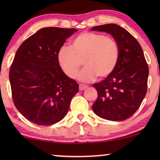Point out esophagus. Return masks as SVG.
Returning <instances> with one entry per match:
<instances>
[{"mask_svg": "<svg viewBox=\"0 0 160 160\" xmlns=\"http://www.w3.org/2000/svg\"><path fill=\"white\" fill-rule=\"evenodd\" d=\"M87 85H84V84H79V90L80 91H83V90H84L85 89H87Z\"/></svg>", "mask_w": 160, "mask_h": 160, "instance_id": "34e87169", "label": "esophagus"}]
</instances>
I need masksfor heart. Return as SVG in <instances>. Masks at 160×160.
Listing matches in <instances>:
<instances>
[{"label": "heart", "mask_w": 160, "mask_h": 160, "mask_svg": "<svg viewBox=\"0 0 160 160\" xmlns=\"http://www.w3.org/2000/svg\"><path fill=\"white\" fill-rule=\"evenodd\" d=\"M71 47L60 48L58 60L63 72L70 78L75 77L84 61L86 67L77 76L81 82H91L97 76L107 77L113 71L119 60L117 43L102 34L83 32L72 41Z\"/></svg>", "instance_id": "1"}]
</instances>
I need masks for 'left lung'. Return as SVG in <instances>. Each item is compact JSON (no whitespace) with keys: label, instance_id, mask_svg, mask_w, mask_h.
<instances>
[{"label":"left lung","instance_id":"1","mask_svg":"<svg viewBox=\"0 0 160 160\" xmlns=\"http://www.w3.org/2000/svg\"><path fill=\"white\" fill-rule=\"evenodd\" d=\"M92 30L111 34L119 49L113 71L93 84L98 98L92 110L102 119L123 121L136 112L147 91L148 67L143 49L128 30L116 24L95 26Z\"/></svg>","mask_w":160,"mask_h":160}]
</instances>
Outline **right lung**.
<instances>
[{"label":"right lung","mask_w":160,"mask_h":160,"mask_svg":"<svg viewBox=\"0 0 160 160\" xmlns=\"http://www.w3.org/2000/svg\"><path fill=\"white\" fill-rule=\"evenodd\" d=\"M76 29L43 28L17 49L9 71L14 103L32 123L49 126L66 115L78 84L65 74L58 53Z\"/></svg>","instance_id":"add662e5"}]
</instances>
